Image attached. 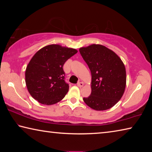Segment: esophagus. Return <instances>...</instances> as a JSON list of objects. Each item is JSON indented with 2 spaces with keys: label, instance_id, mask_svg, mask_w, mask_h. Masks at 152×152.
<instances>
[{
  "label": "esophagus",
  "instance_id": "34e87169",
  "mask_svg": "<svg viewBox=\"0 0 152 152\" xmlns=\"http://www.w3.org/2000/svg\"><path fill=\"white\" fill-rule=\"evenodd\" d=\"M83 85H84V83L82 82H78V84H77V86L80 87V88H81V87L83 86Z\"/></svg>",
  "mask_w": 152,
  "mask_h": 152
}]
</instances>
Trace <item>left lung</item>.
I'll return each instance as SVG.
<instances>
[{
    "mask_svg": "<svg viewBox=\"0 0 152 152\" xmlns=\"http://www.w3.org/2000/svg\"><path fill=\"white\" fill-rule=\"evenodd\" d=\"M92 75L91 94L83 98L92 109L104 110L119 102L126 86L124 64L114 51L105 46L92 44L79 50Z\"/></svg>",
    "mask_w": 152,
    "mask_h": 152,
    "instance_id": "1",
    "label": "left lung"
}]
</instances>
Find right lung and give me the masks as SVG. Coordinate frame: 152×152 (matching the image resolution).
Wrapping results in <instances>:
<instances>
[{"label": "right lung", "instance_id": "obj_1", "mask_svg": "<svg viewBox=\"0 0 152 152\" xmlns=\"http://www.w3.org/2000/svg\"><path fill=\"white\" fill-rule=\"evenodd\" d=\"M78 52L75 49L50 45L37 51L25 71V82L33 99L43 104L57 103L69 90L63 66Z\"/></svg>", "mask_w": 152, "mask_h": 152}]
</instances>
